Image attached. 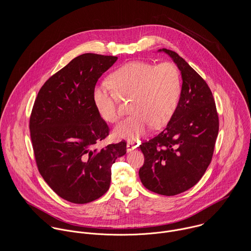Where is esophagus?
Masks as SVG:
<instances>
[{
    "mask_svg": "<svg viewBox=\"0 0 251 251\" xmlns=\"http://www.w3.org/2000/svg\"><path fill=\"white\" fill-rule=\"evenodd\" d=\"M137 143H134V142H130V141H128L127 144H126V150H127V151H133L134 149H136L137 148Z\"/></svg>",
    "mask_w": 251,
    "mask_h": 251,
    "instance_id": "34e87169",
    "label": "esophagus"
}]
</instances>
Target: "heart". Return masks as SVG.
<instances>
[{
	"mask_svg": "<svg viewBox=\"0 0 251 251\" xmlns=\"http://www.w3.org/2000/svg\"><path fill=\"white\" fill-rule=\"evenodd\" d=\"M112 90L104 85L93 91V102L100 116L108 123L120 119L119 98L132 99V116L123 121L116 128L119 138L137 140L152 126H163L174 114L180 95V75L178 68L170 62L157 65L143 61L127 63L110 75Z\"/></svg>",
	"mask_w": 251,
	"mask_h": 251,
	"instance_id": "1",
	"label": "heart"
}]
</instances>
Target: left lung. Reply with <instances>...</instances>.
Listing matches in <instances>:
<instances>
[{
    "mask_svg": "<svg viewBox=\"0 0 251 251\" xmlns=\"http://www.w3.org/2000/svg\"><path fill=\"white\" fill-rule=\"evenodd\" d=\"M181 78L179 103L166 127L139 146L145 156L139 177L149 190L166 196L195 185L212 161L218 134L215 100L206 81L181 57L168 49Z\"/></svg>",
    "mask_w": 251,
    "mask_h": 251,
    "instance_id": "8db88e82",
    "label": "left lung"
}]
</instances>
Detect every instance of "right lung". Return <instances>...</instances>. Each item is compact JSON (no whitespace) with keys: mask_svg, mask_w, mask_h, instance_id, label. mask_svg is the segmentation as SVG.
<instances>
[{"mask_svg":"<svg viewBox=\"0 0 251 251\" xmlns=\"http://www.w3.org/2000/svg\"><path fill=\"white\" fill-rule=\"evenodd\" d=\"M118 60L86 53L52 75L39 90L30 117L36 165L63 199L86 204L110 186L111 167L126 152L125 140L100 150L109 127L93 102L99 78Z\"/></svg>","mask_w":251,"mask_h":251,"instance_id":"1","label":"right lung"}]
</instances>
